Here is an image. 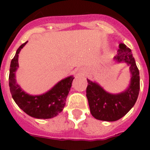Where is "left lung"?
<instances>
[{"mask_svg": "<svg viewBox=\"0 0 150 150\" xmlns=\"http://www.w3.org/2000/svg\"><path fill=\"white\" fill-rule=\"evenodd\" d=\"M119 47L114 59L117 62H125L129 66L131 80L128 89L121 93L111 94L105 91L97 82L87 79L86 96L90 112L95 118L100 121H115L121 118L135 105L139 93V71L132 50L124 43H121Z\"/></svg>", "mask_w": 150, "mask_h": 150, "instance_id": "8db88e82", "label": "left lung"}]
</instances>
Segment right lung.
Segmentation results:
<instances>
[{
  "mask_svg": "<svg viewBox=\"0 0 150 150\" xmlns=\"http://www.w3.org/2000/svg\"><path fill=\"white\" fill-rule=\"evenodd\" d=\"M26 43L20 46L11 61L9 72L11 93L16 104L28 115L38 119L52 118L63 110L74 77L69 76L61 80L50 90L42 95L33 96L26 93L15 80V71L18 68V54Z\"/></svg>",
  "mask_w": 150,
  "mask_h": 150,
  "instance_id": "1",
  "label": "right lung"
}]
</instances>
